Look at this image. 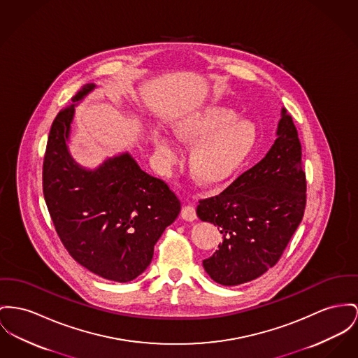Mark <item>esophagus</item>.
I'll use <instances>...</instances> for the list:
<instances>
[{
    "mask_svg": "<svg viewBox=\"0 0 358 358\" xmlns=\"http://www.w3.org/2000/svg\"><path fill=\"white\" fill-rule=\"evenodd\" d=\"M182 218L186 220V221H194L196 218V213H195V209L192 206H183L182 208Z\"/></svg>",
    "mask_w": 358,
    "mask_h": 358,
    "instance_id": "34e87169",
    "label": "esophagus"
}]
</instances>
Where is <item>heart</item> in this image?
I'll use <instances>...</instances> for the list:
<instances>
[{
    "mask_svg": "<svg viewBox=\"0 0 358 358\" xmlns=\"http://www.w3.org/2000/svg\"><path fill=\"white\" fill-rule=\"evenodd\" d=\"M173 137L192 143L189 169L202 186H217L228 180L252 152L257 129L247 120L222 104H209L183 113L169 123ZM153 143L160 157L172 164L178 160V149L167 137L155 133Z\"/></svg>",
    "mask_w": 358,
    "mask_h": 358,
    "instance_id": "1",
    "label": "heart"
}]
</instances>
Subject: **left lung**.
<instances>
[{
  "label": "left lung",
  "instance_id": "left-lung-1",
  "mask_svg": "<svg viewBox=\"0 0 358 358\" xmlns=\"http://www.w3.org/2000/svg\"><path fill=\"white\" fill-rule=\"evenodd\" d=\"M277 138L262 160L221 194L199 201L196 215L222 234L203 268L217 284L252 281L280 261L306 209L301 143L292 117L281 110Z\"/></svg>",
  "mask_w": 358,
  "mask_h": 358
}]
</instances>
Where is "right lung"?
Masks as SVG:
<instances>
[{
    "label": "right lung",
    "instance_id": "1",
    "mask_svg": "<svg viewBox=\"0 0 358 358\" xmlns=\"http://www.w3.org/2000/svg\"><path fill=\"white\" fill-rule=\"evenodd\" d=\"M95 88L84 85L51 124L43 194L55 231L73 259L99 277L129 282L152 262L156 241L180 213V201L129 152L94 169L76 163L68 145L74 107Z\"/></svg>",
    "mask_w": 358,
    "mask_h": 358
}]
</instances>
